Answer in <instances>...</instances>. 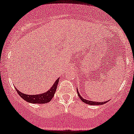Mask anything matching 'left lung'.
Returning a JSON list of instances; mask_svg holds the SVG:
<instances>
[{"mask_svg": "<svg viewBox=\"0 0 134 134\" xmlns=\"http://www.w3.org/2000/svg\"><path fill=\"white\" fill-rule=\"evenodd\" d=\"M77 94H78V96L81 99V100L83 102H85V103L87 104H89V105H102V104H104L106 103L107 101H109V100H107V101H104V102H95V101H91V100H87V99H84L83 97H82L81 96L80 94V92H78V90H77Z\"/></svg>", "mask_w": 134, "mask_h": 134, "instance_id": "1", "label": "left lung"}]
</instances>
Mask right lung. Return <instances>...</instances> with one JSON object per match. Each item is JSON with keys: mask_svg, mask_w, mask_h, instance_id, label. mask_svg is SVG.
Here are the masks:
<instances>
[{"mask_svg": "<svg viewBox=\"0 0 134 134\" xmlns=\"http://www.w3.org/2000/svg\"><path fill=\"white\" fill-rule=\"evenodd\" d=\"M59 77L57 79V81L54 82L52 87H51L48 91L44 92L42 94H26L22 93L19 90L16 88V92L20 95L21 98L24 99L25 100L32 104H45L49 102L52 100V99L54 97V94L55 93L56 90H57L58 84L59 82Z\"/></svg>", "mask_w": 134, "mask_h": 134, "instance_id": "add662e5", "label": "right lung"}]
</instances>
